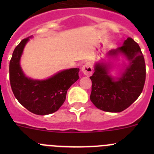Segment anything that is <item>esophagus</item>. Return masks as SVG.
I'll use <instances>...</instances> for the list:
<instances>
[{"label":"esophagus","mask_w":154,"mask_h":154,"mask_svg":"<svg viewBox=\"0 0 154 154\" xmlns=\"http://www.w3.org/2000/svg\"><path fill=\"white\" fill-rule=\"evenodd\" d=\"M82 72L87 76H90L92 74V66L89 62H86L85 65L82 67Z\"/></svg>","instance_id":"obj_1"}]
</instances>
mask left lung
Listing matches in <instances>:
<instances>
[{"mask_svg": "<svg viewBox=\"0 0 154 154\" xmlns=\"http://www.w3.org/2000/svg\"><path fill=\"white\" fill-rule=\"evenodd\" d=\"M122 53L129 61L120 78L109 75L107 65L97 63L90 76L92 92L90 99L99 109L110 112H122L140 96L146 80V65L140 48L135 41L128 38L121 47L111 50L109 55Z\"/></svg>", "mask_w": 154, "mask_h": 154, "instance_id": "obj_1", "label": "left lung"}]
</instances>
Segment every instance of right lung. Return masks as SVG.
Returning a JSON list of instances; mask_svg holds the SVG:
<instances>
[{"instance_id": "obj_1", "label": "right lung", "mask_w": 154, "mask_h": 154, "mask_svg": "<svg viewBox=\"0 0 154 154\" xmlns=\"http://www.w3.org/2000/svg\"><path fill=\"white\" fill-rule=\"evenodd\" d=\"M29 38L23 39L13 51L9 65L10 83L17 101L36 115H48L62 106L70 86L79 79V69L59 72L45 80H34L23 73L20 58Z\"/></svg>"}]
</instances>
